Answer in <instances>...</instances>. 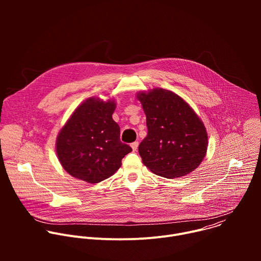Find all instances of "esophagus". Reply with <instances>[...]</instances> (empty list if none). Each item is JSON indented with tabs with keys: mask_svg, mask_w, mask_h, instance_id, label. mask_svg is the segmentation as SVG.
<instances>
[{
	"mask_svg": "<svg viewBox=\"0 0 261 261\" xmlns=\"http://www.w3.org/2000/svg\"><path fill=\"white\" fill-rule=\"evenodd\" d=\"M131 147H132V150H133V151H136V150H137V147H138V141H134V142H132V143H131Z\"/></svg>",
	"mask_w": 261,
	"mask_h": 261,
	"instance_id": "1",
	"label": "esophagus"
}]
</instances>
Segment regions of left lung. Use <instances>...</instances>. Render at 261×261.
I'll return each instance as SVG.
<instances>
[{"mask_svg": "<svg viewBox=\"0 0 261 261\" xmlns=\"http://www.w3.org/2000/svg\"><path fill=\"white\" fill-rule=\"evenodd\" d=\"M146 117L147 135L138 152L155 174L174 178L199 166L207 148V134L194 110L176 94L155 89L137 95Z\"/></svg>", "mask_w": 261, "mask_h": 261, "instance_id": "obj_1", "label": "left lung"}]
</instances>
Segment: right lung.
Instances as JSON below:
<instances>
[{"label":"right lung","mask_w":261,"mask_h":261,"mask_svg":"<svg viewBox=\"0 0 261 261\" xmlns=\"http://www.w3.org/2000/svg\"><path fill=\"white\" fill-rule=\"evenodd\" d=\"M116 103L90 98L74 111L57 138V154L64 169L87 182L113 175L132 148L120 139L113 120Z\"/></svg>","instance_id":"add662e5"}]
</instances>
